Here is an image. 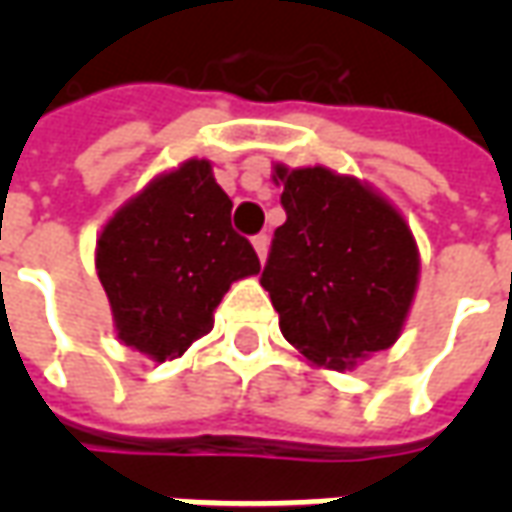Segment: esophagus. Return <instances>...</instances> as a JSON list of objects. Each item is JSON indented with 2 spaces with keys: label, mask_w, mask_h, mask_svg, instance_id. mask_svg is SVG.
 I'll return each instance as SVG.
<instances>
[{
  "label": "esophagus",
  "mask_w": 512,
  "mask_h": 512,
  "mask_svg": "<svg viewBox=\"0 0 512 512\" xmlns=\"http://www.w3.org/2000/svg\"><path fill=\"white\" fill-rule=\"evenodd\" d=\"M252 246H255V252H257V257H260V263H266L268 235H255V238H252Z\"/></svg>",
  "instance_id": "esophagus-1"
}]
</instances>
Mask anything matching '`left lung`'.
<instances>
[{
  "label": "left lung",
  "mask_w": 512,
  "mask_h": 512,
  "mask_svg": "<svg viewBox=\"0 0 512 512\" xmlns=\"http://www.w3.org/2000/svg\"><path fill=\"white\" fill-rule=\"evenodd\" d=\"M288 219L274 233L260 285L279 329L310 365L354 370L406 326L419 285V249L392 202L334 169L274 164Z\"/></svg>",
  "instance_id": "1"
}]
</instances>
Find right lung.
Segmentation results:
<instances>
[{
    "label": "right lung",
    "mask_w": 512,
    "mask_h": 512,
    "mask_svg": "<svg viewBox=\"0 0 512 512\" xmlns=\"http://www.w3.org/2000/svg\"><path fill=\"white\" fill-rule=\"evenodd\" d=\"M230 211L211 161L189 158L112 213L95 241V271L120 343L167 362L211 332L230 285L260 271Z\"/></svg>",
    "instance_id": "obj_1"
}]
</instances>
